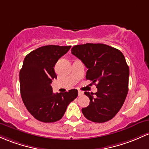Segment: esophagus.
Instances as JSON below:
<instances>
[{"label": "esophagus", "mask_w": 149, "mask_h": 149, "mask_svg": "<svg viewBox=\"0 0 149 149\" xmlns=\"http://www.w3.org/2000/svg\"><path fill=\"white\" fill-rule=\"evenodd\" d=\"M83 94V91H78V95H79V96H81V95H82Z\"/></svg>", "instance_id": "34e87169"}]
</instances>
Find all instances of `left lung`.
Instances as JSON below:
<instances>
[{
  "mask_svg": "<svg viewBox=\"0 0 149 149\" xmlns=\"http://www.w3.org/2000/svg\"><path fill=\"white\" fill-rule=\"evenodd\" d=\"M71 53L88 68L86 79L97 82L96 93L85 92L90 99L82 108L88 120L103 123L112 120L123 105L128 93L130 69L123 54L104 44L76 45Z\"/></svg>",
  "mask_w": 149,
  "mask_h": 149,
  "instance_id": "obj_1",
  "label": "left lung"
}]
</instances>
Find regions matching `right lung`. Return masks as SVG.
<instances>
[{
	"mask_svg": "<svg viewBox=\"0 0 149 149\" xmlns=\"http://www.w3.org/2000/svg\"><path fill=\"white\" fill-rule=\"evenodd\" d=\"M71 46L47 45L29 53L19 71L20 93L26 108L37 120L46 123L61 120L78 91L53 93L51 83L57 78L54 67Z\"/></svg>",
	"mask_w": 149,
	"mask_h": 149,
	"instance_id": "right-lung-1",
	"label": "right lung"
}]
</instances>
